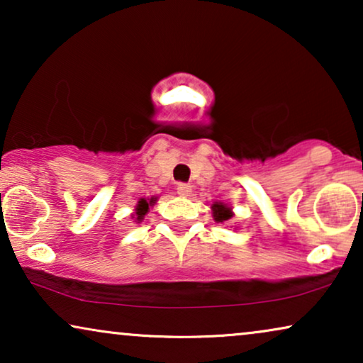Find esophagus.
<instances>
[{"label": "esophagus", "mask_w": 363, "mask_h": 363, "mask_svg": "<svg viewBox=\"0 0 363 363\" xmlns=\"http://www.w3.org/2000/svg\"><path fill=\"white\" fill-rule=\"evenodd\" d=\"M177 193L180 196H190L191 186L188 185V183H178V185H177Z\"/></svg>", "instance_id": "34e87169"}]
</instances>
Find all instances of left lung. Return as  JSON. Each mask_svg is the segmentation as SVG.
<instances>
[{"mask_svg": "<svg viewBox=\"0 0 363 363\" xmlns=\"http://www.w3.org/2000/svg\"><path fill=\"white\" fill-rule=\"evenodd\" d=\"M213 216H215V220L220 221V223L228 221L233 216L231 208H228L226 205H223V203L216 201L215 205H213Z\"/></svg>", "mask_w": 363, "mask_h": 363, "instance_id": "obj_1", "label": "left lung"}]
</instances>
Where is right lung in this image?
I'll return each instance as SVG.
<instances>
[{"instance_id": "1", "label": "right lung", "mask_w": 363, "mask_h": 363, "mask_svg": "<svg viewBox=\"0 0 363 363\" xmlns=\"http://www.w3.org/2000/svg\"><path fill=\"white\" fill-rule=\"evenodd\" d=\"M155 200H157V198H150V200H145V198H142V200L138 201V205L135 208V215H133V216H137V220L142 221L143 216H145V213L148 211V206H152L153 203H155Z\"/></svg>"}]
</instances>
